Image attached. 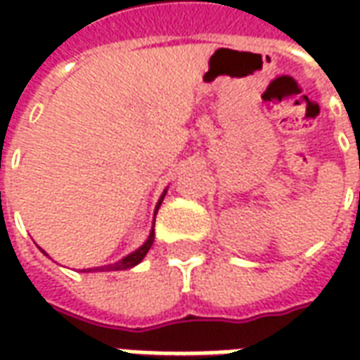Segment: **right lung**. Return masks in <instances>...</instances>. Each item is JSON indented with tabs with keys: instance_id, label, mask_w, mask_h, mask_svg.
<instances>
[{
	"instance_id": "add662e5",
	"label": "right lung",
	"mask_w": 360,
	"mask_h": 360,
	"mask_svg": "<svg viewBox=\"0 0 360 360\" xmlns=\"http://www.w3.org/2000/svg\"><path fill=\"white\" fill-rule=\"evenodd\" d=\"M167 191H164V195L160 196V200H158L156 204V210H154V219H156V214H158V208H160V204H162V200H164V196ZM152 243H154V229L150 231L148 239L144 241V245L142 247H139V249L134 250V252H131V255H127L125 258H121L119 262H115V264H110V266H100V268H89V270H82V271H113V270H129V268H133V266H136L139 262H141L142 258L146 257V252L150 250V247H152ZM44 252V250H42Z\"/></svg>"
}]
</instances>
